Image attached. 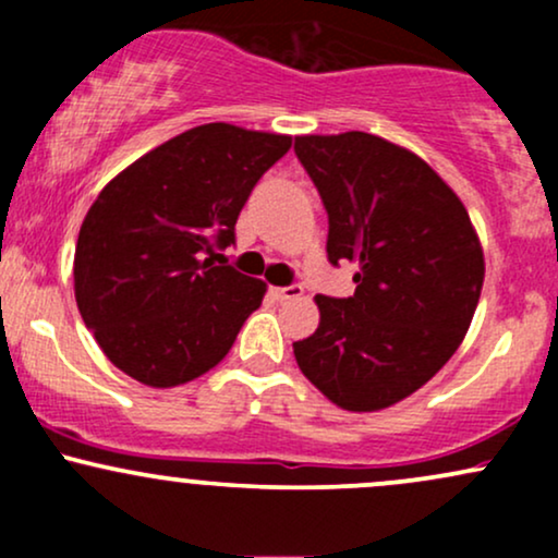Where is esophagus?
Segmentation results:
<instances>
[{
    "mask_svg": "<svg viewBox=\"0 0 558 558\" xmlns=\"http://www.w3.org/2000/svg\"><path fill=\"white\" fill-rule=\"evenodd\" d=\"M301 293H304V288L301 286H283V288H272V296L278 301H291V299H299Z\"/></svg>",
    "mask_w": 558,
    "mask_h": 558,
    "instance_id": "esophagus-1",
    "label": "esophagus"
}]
</instances>
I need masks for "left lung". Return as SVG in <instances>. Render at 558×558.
I'll use <instances>...</instances> for the list:
<instances>
[{
	"mask_svg": "<svg viewBox=\"0 0 558 558\" xmlns=\"http://www.w3.org/2000/svg\"><path fill=\"white\" fill-rule=\"evenodd\" d=\"M293 149L328 209V259L360 265L354 296H315L319 325L293 356L336 407H393L464 341L483 246L462 198L414 151L362 131L296 136Z\"/></svg>",
	"mask_w": 558,
	"mask_h": 558,
	"instance_id": "8db88e82",
	"label": "left lung"
}]
</instances>
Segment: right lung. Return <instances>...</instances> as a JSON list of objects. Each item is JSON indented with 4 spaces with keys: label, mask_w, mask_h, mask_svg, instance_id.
Here are the masks:
<instances>
[{
    "label": "right lung",
    "mask_w": 558,
    "mask_h": 558,
    "mask_svg": "<svg viewBox=\"0 0 558 558\" xmlns=\"http://www.w3.org/2000/svg\"><path fill=\"white\" fill-rule=\"evenodd\" d=\"M291 136L230 123L191 128L114 175L75 243V301L114 367L151 388L209 373L259 310L267 286L217 248Z\"/></svg>",
    "instance_id": "1"
}]
</instances>
